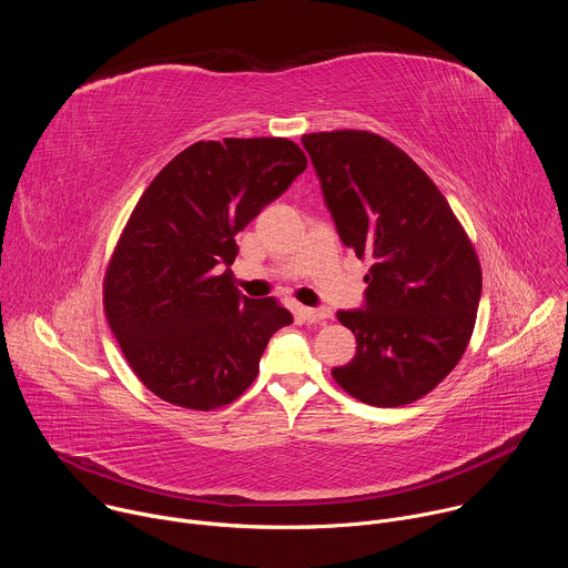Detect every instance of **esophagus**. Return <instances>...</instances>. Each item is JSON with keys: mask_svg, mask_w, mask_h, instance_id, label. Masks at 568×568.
I'll list each match as a JSON object with an SVG mask.
<instances>
[{"mask_svg": "<svg viewBox=\"0 0 568 568\" xmlns=\"http://www.w3.org/2000/svg\"><path fill=\"white\" fill-rule=\"evenodd\" d=\"M331 316H333V312H331V307H326V305H321V307H305V318H307L310 323L326 321V318H331Z\"/></svg>", "mask_w": 568, "mask_h": 568, "instance_id": "34e87169", "label": "esophagus"}]
</instances>
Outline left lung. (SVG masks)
Returning <instances> with one entry per match:
<instances>
[{
  "instance_id": "obj_1",
  "label": "left lung",
  "mask_w": 568,
  "mask_h": 568,
  "mask_svg": "<svg viewBox=\"0 0 568 568\" xmlns=\"http://www.w3.org/2000/svg\"><path fill=\"white\" fill-rule=\"evenodd\" d=\"M337 233L371 270L359 310H339L357 353L335 382L373 407L436 388L463 357L480 301V265L438 186L379 134H303Z\"/></svg>"
}]
</instances>
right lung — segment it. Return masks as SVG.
<instances>
[{
    "label": "right lung",
    "instance_id": "obj_1",
    "mask_svg": "<svg viewBox=\"0 0 568 568\" xmlns=\"http://www.w3.org/2000/svg\"><path fill=\"white\" fill-rule=\"evenodd\" d=\"M290 139L197 141L150 182L108 265L103 305L134 375L211 412L245 393L292 314L233 285L235 233L305 171Z\"/></svg>",
    "mask_w": 568,
    "mask_h": 568
}]
</instances>
